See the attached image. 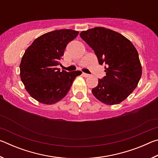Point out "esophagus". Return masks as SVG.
Listing matches in <instances>:
<instances>
[{
    "instance_id": "esophagus-1",
    "label": "esophagus",
    "mask_w": 158,
    "mask_h": 158,
    "mask_svg": "<svg viewBox=\"0 0 158 158\" xmlns=\"http://www.w3.org/2000/svg\"><path fill=\"white\" fill-rule=\"evenodd\" d=\"M83 76H84V77H88L89 76V74H86V73H83Z\"/></svg>"
}]
</instances>
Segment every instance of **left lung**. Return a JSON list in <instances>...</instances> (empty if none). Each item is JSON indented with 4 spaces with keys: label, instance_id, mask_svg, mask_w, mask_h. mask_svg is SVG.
Masks as SVG:
<instances>
[{
    "label": "left lung",
    "instance_id": "8db88e82",
    "mask_svg": "<svg viewBox=\"0 0 158 158\" xmlns=\"http://www.w3.org/2000/svg\"><path fill=\"white\" fill-rule=\"evenodd\" d=\"M80 37L92 48L106 76L98 79L93 95L107 105H118L137 88L142 68L137 49L129 40L110 29L95 27L82 31Z\"/></svg>",
    "mask_w": 158,
    "mask_h": 158
}]
</instances>
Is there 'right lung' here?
<instances>
[{
	"instance_id": "obj_1",
	"label": "right lung",
	"mask_w": 158,
	"mask_h": 158,
	"mask_svg": "<svg viewBox=\"0 0 158 158\" xmlns=\"http://www.w3.org/2000/svg\"><path fill=\"white\" fill-rule=\"evenodd\" d=\"M79 32L61 29L44 33L36 38L21 58L20 77L29 95L44 105H53L68 94L81 71H60V58L69 42Z\"/></svg>"
}]
</instances>
